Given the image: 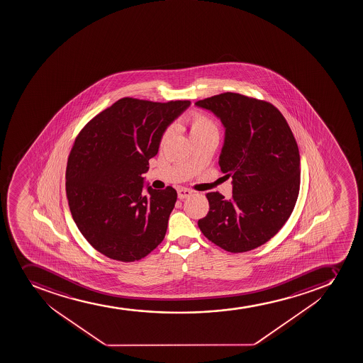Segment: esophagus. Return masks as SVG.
<instances>
[{
    "instance_id": "obj_1",
    "label": "esophagus",
    "mask_w": 363,
    "mask_h": 363,
    "mask_svg": "<svg viewBox=\"0 0 363 363\" xmlns=\"http://www.w3.org/2000/svg\"><path fill=\"white\" fill-rule=\"evenodd\" d=\"M193 194V191H189V189H186V188H179V189H177V196H179V199H187L191 196V195Z\"/></svg>"
}]
</instances>
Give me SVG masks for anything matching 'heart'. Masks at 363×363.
I'll list each match as a JSON object with an SVG mask.
<instances>
[{
  "label": "heart",
  "instance_id": "heart-1",
  "mask_svg": "<svg viewBox=\"0 0 363 363\" xmlns=\"http://www.w3.org/2000/svg\"><path fill=\"white\" fill-rule=\"evenodd\" d=\"M188 131L191 140L196 138H207V137L219 136V128L214 121L209 116L202 112H191L186 119ZM172 133V129H168L162 136L161 143H164Z\"/></svg>",
  "mask_w": 363,
  "mask_h": 363
}]
</instances>
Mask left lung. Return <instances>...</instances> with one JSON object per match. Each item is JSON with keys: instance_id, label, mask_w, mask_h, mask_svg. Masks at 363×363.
Listing matches in <instances>:
<instances>
[{"instance_id": "8db88e82", "label": "left lung", "mask_w": 363, "mask_h": 363, "mask_svg": "<svg viewBox=\"0 0 363 363\" xmlns=\"http://www.w3.org/2000/svg\"><path fill=\"white\" fill-rule=\"evenodd\" d=\"M225 128L219 165L233 195L207 193L209 212L199 220L208 240L232 253L251 251L274 237L290 218L301 184L297 142L271 103L226 92L195 103Z\"/></svg>"}]
</instances>
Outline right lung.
<instances>
[{"mask_svg":"<svg viewBox=\"0 0 363 363\" xmlns=\"http://www.w3.org/2000/svg\"><path fill=\"white\" fill-rule=\"evenodd\" d=\"M191 105L122 98L77 136L66 168L69 211L84 238L101 255L136 262L164 239L177 193L143 194V174L165 129Z\"/></svg>","mask_w":363,"mask_h":363,"instance_id":"1","label":"right lung"}]
</instances>
